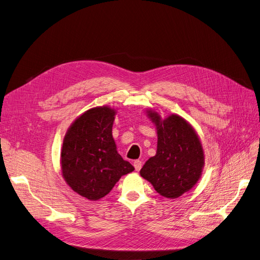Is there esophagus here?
<instances>
[{"label": "esophagus", "instance_id": "obj_1", "mask_svg": "<svg viewBox=\"0 0 260 260\" xmlns=\"http://www.w3.org/2000/svg\"><path fill=\"white\" fill-rule=\"evenodd\" d=\"M134 167H135L136 171L139 172L141 170V168H142V162L140 160H135L134 161Z\"/></svg>", "mask_w": 260, "mask_h": 260}]
</instances>
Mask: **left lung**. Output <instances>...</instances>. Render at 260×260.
<instances>
[{"instance_id":"obj_1","label":"left lung","mask_w":260,"mask_h":260,"mask_svg":"<svg viewBox=\"0 0 260 260\" xmlns=\"http://www.w3.org/2000/svg\"><path fill=\"white\" fill-rule=\"evenodd\" d=\"M145 113L157 131V152L140 170L161 196L175 199L192 189L204 168V151L195 128L184 118L172 114L166 119L152 108Z\"/></svg>"}]
</instances>
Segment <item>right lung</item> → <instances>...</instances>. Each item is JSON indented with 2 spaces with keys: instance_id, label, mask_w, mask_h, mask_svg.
<instances>
[{
  "instance_id": "right-lung-1",
  "label": "right lung",
  "mask_w": 260,
  "mask_h": 260,
  "mask_svg": "<svg viewBox=\"0 0 260 260\" xmlns=\"http://www.w3.org/2000/svg\"><path fill=\"white\" fill-rule=\"evenodd\" d=\"M117 109L97 106L68 127L61 148V172L71 188L88 200L106 196L123 175L135 169L123 160L113 138Z\"/></svg>"
}]
</instances>
